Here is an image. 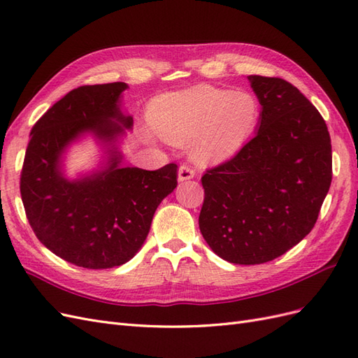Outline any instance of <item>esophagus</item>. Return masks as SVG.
<instances>
[{
    "instance_id": "34e87169",
    "label": "esophagus",
    "mask_w": 358,
    "mask_h": 358,
    "mask_svg": "<svg viewBox=\"0 0 358 358\" xmlns=\"http://www.w3.org/2000/svg\"><path fill=\"white\" fill-rule=\"evenodd\" d=\"M194 176H196V171H194L189 166H180V167H179V171H178V179H179V182L189 180V179H192Z\"/></svg>"
}]
</instances>
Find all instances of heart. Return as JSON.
<instances>
[{"instance_id": "b5f03b06", "label": "heart", "mask_w": 358, "mask_h": 358, "mask_svg": "<svg viewBox=\"0 0 358 358\" xmlns=\"http://www.w3.org/2000/svg\"><path fill=\"white\" fill-rule=\"evenodd\" d=\"M262 115V103L252 92L197 85L157 99L149 124L171 145L189 142V155L199 164H216L242 150Z\"/></svg>"}]
</instances>
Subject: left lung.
<instances>
[{
    "label": "left lung",
    "instance_id": "left-lung-1",
    "mask_svg": "<svg viewBox=\"0 0 358 358\" xmlns=\"http://www.w3.org/2000/svg\"><path fill=\"white\" fill-rule=\"evenodd\" d=\"M263 107L255 136L201 178L200 231L234 264H262L306 237L331 183V142L322 116L284 79L248 76Z\"/></svg>",
    "mask_w": 358,
    "mask_h": 358
}]
</instances>
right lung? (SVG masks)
Wrapping results in <instances>:
<instances>
[{"instance_id": "add662e5", "label": "right lung", "mask_w": 358, "mask_h": 358, "mask_svg": "<svg viewBox=\"0 0 358 358\" xmlns=\"http://www.w3.org/2000/svg\"><path fill=\"white\" fill-rule=\"evenodd\" d=\"M124 82L80 86L31 129L20 196L31 229L49 251L85 268H112L143 246L159 203L178 187V166L149 171L124 166L119 142L133 127L122 112ZM85 135L103 149L99 169L74 180L66 149Z\"/></svg>"}]
</instances>
